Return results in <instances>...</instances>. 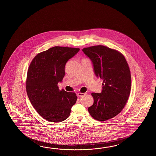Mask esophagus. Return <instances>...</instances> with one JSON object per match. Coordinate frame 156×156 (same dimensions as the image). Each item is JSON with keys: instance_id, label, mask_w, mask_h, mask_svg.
Returning a JSON list of instances; mask_svg holds the SVG:
<instances>
[{"instance_id": "esophagus-1", "label": "esophagus", "mask_w": 156, "mask_h": 156, "mask_svg": "<svg viewBox=\"0 0 156 156\" xmlns=\"http://www.w3.org/2000/svg\"><path fill=\"white\" fill-rule=\"evenodd\" d=\"M86 93H77V95L79 96V97H83V96H84V95H86Z\"/></svg>"}]
</instances>
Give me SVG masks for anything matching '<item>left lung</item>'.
<instances>
[{"label": "left lung", "instance_id": "8db88e82", "mask_svg": "<svg viewBox=\"0 0 156 156\" xmlns=\"http://www.w3.org/2000/svg\"><path fill=\"white\" fill-rule=\"evenodd\" d=\"M93 63L96 76L103 80L101 93H91L94 104L88 111L94 119L106 121L122 112L131 89L129 67L123 54L102 45L83 48Z\"/></svg>", "mask_w": 156, "mask_h": 156}]
</instances>
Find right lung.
I'll use <instances>...</instances> for the list:
<instances>
[{
  "label": "right lung",
  "mask_w": 156,
  "mask_h": 156,
  "mask_svg": "<svg viewBox=\"0 0 156 156\" xmlns=\"http://www.w3.org/2000/svg\"><path fill=\"white\" fill-rule=\"evenodd\" d=\"M79 50L53 47L37 54L30 63L26 80L27 95L37 112L50 122L66 119L76 103V94L60 90L57 84L65 76L67 62Z\"/></svg>",
  "instance_id": "right-lung-1"
}]
</instances>
